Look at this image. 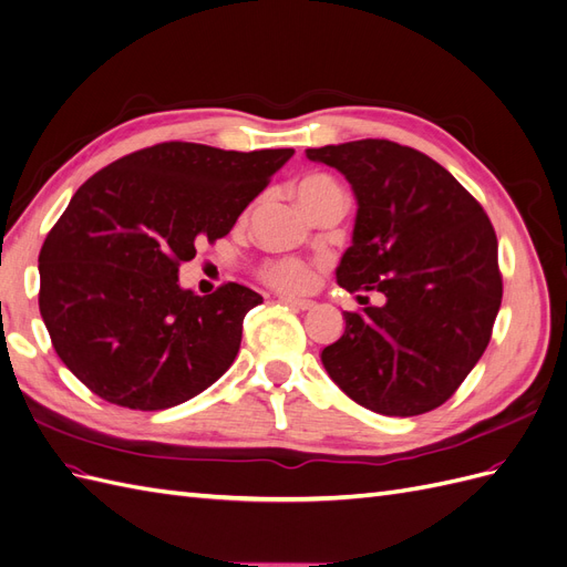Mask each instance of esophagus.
Masks as SVG:
<instances>
[{"label": "esophagus", "mask_w": 567, "mask_h": 567, "mask_svg": "<svg viewBox=\"0 0 567 567\" xmlns=\"http://www.w3.org/2000/svg\"><path fill=\"white\" fill-rule=\"evenodd\" d=\"M279 300H281V302H286V305H290V307H296V310H312V307H315V302H312V300H307V298H296V296H281Z\"/></svg>", "instance_id": "esophagus-1"}]
</instances>
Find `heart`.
<instances>
[{
    "label": "heart",
    "mask_w": 567,
    "mask_h": 567,
    "mask_svg": "<svg viewBox=\"0 0 567 567\" xmlns=\"http://www.w3.org/2000/svg\"><path fill=\"white\" fill-rule=\"evenodd\" d=\"M293 196L300 208L307 210L321 200L346 203V194L329 175H307L293 184ZM262 279L279 290H305L312 284V269L302 260H271L262 269Z\"/></svg>",
    "instance_id": "b5f03b06"
}]
</instances>
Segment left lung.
<instances>
[{
    "label": "left lung",
    "mask_w": 567,
    "mask_h": 567,
    "mask_svg": "<svg viewBox=\"0 0 567 567\" xmlns=\"http://www.w3.org/2000/svg\"><path fill=\"white\" fill-rule=\"evenodd\" d=\"M352 186V246L336 269L383 305L342 312L321 350L331 381L375 414L419 416L447 402L483 357L502 305L496 234L480 203L425 153L388 140L307 148Z\"/></svg>",
    "instance_id": "obj_1"
}]
</instances>
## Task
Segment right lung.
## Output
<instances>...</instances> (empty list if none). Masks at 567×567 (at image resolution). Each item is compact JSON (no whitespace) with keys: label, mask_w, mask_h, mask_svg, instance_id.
<instances>
[{"label":"right lung","mask_w":567,"mask_h":567,"mask_svg":"<svg viewBox=\"0 0 567 567\" xmlns=\"http://www.w3.org/2000/svg\"><path fill=\"white\" fill-rule=\"evenodd\" d=\"M293 148L165 142L84 182L40 250V315L61 362L101 400L156 411L210 388L262 296L179 286L196 246L227 236Z\"/></svg>","instance_id":"add662e5"}]
</instances>
